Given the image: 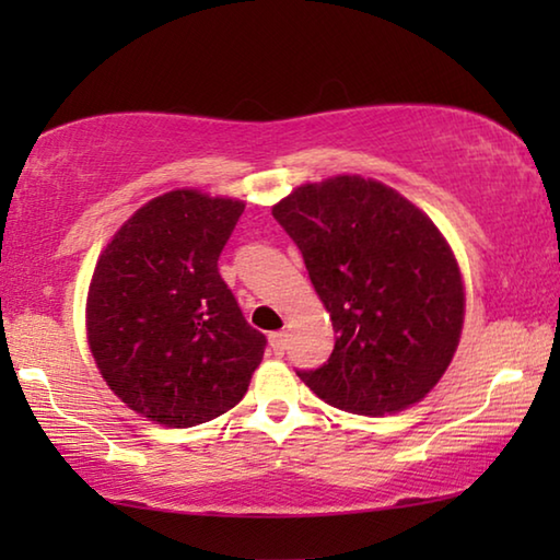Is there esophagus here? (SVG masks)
Segmentation results:
<instances>
[{
  "label": "esophagus",
  "mask_w": 560,
  "mask_h": 560,
  "mask_svg": "<svg viewBox=\"0 0 560 560\" xmlns=\"http://www.w3.org/2000/svg\"><path fill=\"white\" fill-rule=\"evenodd\" d=\"M269 346L277 355H281L283 350H287V334L283 330H273V334H269Z\"/></svg>",
  "instance_id": "34e87169"
}]
</instances>
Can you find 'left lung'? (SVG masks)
<instances>
[{"label":"left lung","instance_id":"1","mask_svg":"<svg viewBox=\"0 0 560 560\" xmlns=\"http://www.w3.org/2000/svg\"><path fill=\"white\" fill-rule=\"evenodd\" d=\"M273 220L299 246L334 320V353L296 371L338 410L383 417L420 402L452 363L464 283L438 226L393 187L338 175L293 189Z\"/></svg>","mask_w":560,"mask_h":560}]
</instances>
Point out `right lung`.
Here are the masks:
<instances>
[{
	"label": "right lung",
	"instance_id": "obj_1",
	"mask_svg": "<svg viewBox=\"0 0 560 560\" xmlns=\"http://www.w3.org/2000/svg\"><path fill=\"white\" fill-rule=\"evenodd\" d=\"M244 202L173 189L120 226L86 303L103 381L130 410L195 428L242 400L267 338L246 324L217 259Z\"/></svg>",
	"mask_w": 560,
	"mask_h": 560
}]
</instances>
